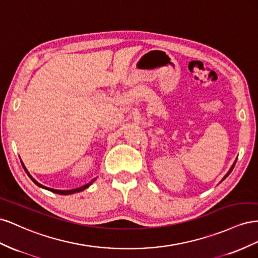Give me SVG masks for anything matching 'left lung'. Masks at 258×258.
Listing matches in <instances>:
<instances>
[{
    "mask_svg": "<svg viewBox=\"0 0 258 258\" xmlns=\"http://www.w3.org/2000/svg\"><path fill=\"white\" fill-rule=\"evenodd\" d=\"M235 162H237V160H235V161H234V163H233V164L231 165V167H230V170H229V171H228V173H227V174H226V175L224 176V178L222 179V181H223L224 179H226V178L228 177V175H229V174H230V173L232 172V170H233V167H234V165H235Z\"/></svg>",
    "mask_w": 258,
    "mask_h": 258,
    "instance_id": "left-lung-1",
    "label": "left lung"
}]
</instances>
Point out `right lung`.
Returning <instances> with one entry per match:
<instances>
[{
	"label": "right lung",
	"instance_id": "obj_1",
	"mask_svg": "<svg viewBox=\"0 0 258 258\" xmlns=\"http://www.w3.org/2000/svg\"><path fill=\"white\" fill-rule=\"evenodd\" d=\"M24 166V168H25V171H26V173L28 174V176L29 177L31 178V180L35 183L36 186H39L40 188H43V189H46V190H48V191H51V192H55V194H58V195H62V196H67V195H72V194H77V192H80V191H83V190H85L86 188H88L90 187L92 183L96 180V178H94V179H92L90 182L88 183H86V185H84V186H82V187H79V188H76V189H71V190H58V189H53V188H48V187H45V186H43V185H41L40 182H38L36 181L32 176L29 174V172L27 171V168L25 167V165H23Z\"/></svg>",
	"mask_w": 258,
	"mask_h": 258
}]
</instances>
